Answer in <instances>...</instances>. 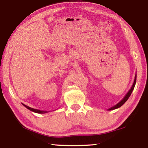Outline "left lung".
Wrapping results in <instances>:
<instances>
[{"mask_svg":"<svg viewBox=\"0 0 148 148\" xmlns=\"http://www.w3.org/2000/svg\"><path fill=\"white\" fill-rule=\"evenodd\" d=\"M136 74H135V77H134V80L133 84H132V86L131 87V89H130L129 91L127 92V93L126 95H125V96L123 97V99L121 101H119L117 104L115 105V106H112V107L108 109V110H115V109L119 108V107H121L122 105H123L125 103V102H126L127 100H128V99L129 98V97L131 96V95L132 93V91H133V89L134 88V86H135V84H136Z\"/></svg>","mask_w":148,"mask_h":148,"instance_id":"1","label":"left lung"}]
</instances>
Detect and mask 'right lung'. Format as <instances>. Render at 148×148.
<instances>
[{
  "mask_svg": "<svg viewBox=\"0 0 148 148\" xmlns=\"http://www.w3.org/2000/svg\"><path fill=\"white\" fill-rule=\"evenodd\" d=\"M22 104L23 105V106L27 108V109H29V110H31V111L34 112V113H38V114H45V113H47V111H44V110H37V109H34V108H32L29 107V106H27V105L24 104L22 103Z\"/></svg>",
  "mask_w": 148,
  "mask_h": 148,
  "instance_id": "1",
  "label": "right lung"
}]
</instances>
